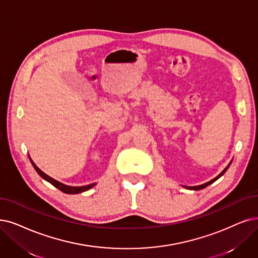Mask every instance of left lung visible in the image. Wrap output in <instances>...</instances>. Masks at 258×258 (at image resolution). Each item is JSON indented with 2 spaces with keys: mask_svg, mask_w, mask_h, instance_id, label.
Here are the masks:
<instances>
[{
  "mask_svg": "<svg viewBox=\"0 0 258 258\" xmlns=\"http://www.w3.org/2000/svg\"><path fill=\"white\" fill-rule=\"evenodd\" d=\"M231 163H232V161L230 162V164L228 165V166H226L219 174H218V176L217 177H216V178H214L213 180H211V181H209V182H207V183H204V184H201V185H197V186H184L185 188H187V189H191V190H199V189H203V188H205V187H207V186H209V185L210 184H212V183H214L216 180H218L221 176H222V174L226 171V170H228V168L230 167V165H231Z\"/></svg>",
  "mask_w": 258,
  "mask_h": 258,
  "instance_id": "8db88e82",
  "label": "left lung"
}]
</instances>
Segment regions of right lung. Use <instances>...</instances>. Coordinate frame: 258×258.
<instances>
[{"mask_svg":"<svg viewBox=\"0 0 258 258\" xmlns=\"http://www.w3.org/2000/svg\"><path fill=\"white\" fill-rule=\"evenodd\" d=\"M29 160H30V163L33 164V166H34L35 170L38 172V174H39V176H40L41 178L44 179V180L47 181V182H49L51 185H53V186H55L56 188H58L59 190H61V191L64 192V194H70V195L80 194V192H84V191H86V190H89L90 188L94 187L95 185H96V183H92V184H89V185H85V186H70V185H66V184L61 183V182H59V181L53 179L51 177L47 176L46 173H44L40 168H38L37 165L34 163V161H33L32 159H30V157H29Z\"/></svg>","mask_w":258,"mask_h":258,"instance_id":"1","label":"right lung"}]
</instances>
